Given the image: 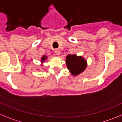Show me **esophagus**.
I'll return each instance as SVG.
<instances>
[{"mask_svg": "<svg viewBox=\"0 0 122 122\" xmlns=\"http://www.w3.org/2000/svg\"><path fill=\"white\" fill-rule=\"evenodd\" d=\"M55 53L56 55H58L60 53V50L59 49H55Z\"/></svg>", "mask_w": 122, "mask_h": 122, "instance_id": "obj_1", "label": "esophagus"}]
</instances>
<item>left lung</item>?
I'll use <instances>...</instances> for the list:
<instances>
[{
  "instance_id": "left-lung-1",
  "label": "left lung",
  "mask_w": 122,
  "mask_h": 122,
  "mask_svg": "<svg viewBox=\"0 0 122 122\" xmlns=\"http://www.w3.org/2000/svg\"><path fill=\"white\" fill-rule=\"evenodd\" d=\"M66 64L70 73L77 76L83 72L87 66V61L81 56L69 54L66 56Z\"/></svg>"
}]
</instances>
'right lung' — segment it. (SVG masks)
<instances>
[{
	"label": "right lung",
	"mask_w": 122,
	"mask_h": 122,
	"mask_svg": "<svg viewBox=\"0 0 122 122\" xmlns=\"http://www.w3.org/2000/svg\"><path fill=\"white\" fill-rule=\"evenodd\" d=\"M47 58L48 56H46V55H44V56H42L41 58V63H43L44 62H45L47 60Z\"/></svg>",
	"instance_id": "right-lung-1"
}]
</instances>
